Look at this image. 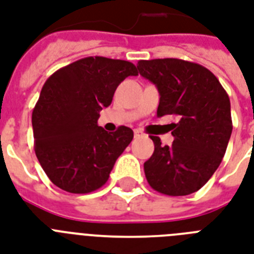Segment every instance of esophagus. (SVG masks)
Wrapping results in <instances>:
<instances>
[{"label":"esophagus","instance_id":"1","mask_svg":"<svg viewBox=\"0 0 254 254\" xmlns=\"http://www.w3.org/2000/svg\"><path fill=\"white\" fill-rule=\"evenodd\" d=\"M141 135H142V131L139 129H134V137H141Z\"/></svg>","mask_w":254,"mask_h":254}]
</instances>
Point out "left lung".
Returning <instances> with one entry per match:
<instances>
[{
	"label": "left lung",
	"mask_w": 254,
	"mask_h": 254,
	"mask_svg": "<svg viewBox=\"0 0 254 254\" xmlns=\"http://www.w3.org/2000/svg\"><path fill=\"white\" fill-rule=\"evenodd\" d=\"M138 71L159 92L157 116L175 115L174 142L162 146L151 137L154 153L143 163L151 189L169 196L200 190L216 171L232 133L231 101L209 69L175 58L139 61Z\"/></svg>",
	"instance_id": "1"
}]
</instances>
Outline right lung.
Returning <instances> with one entry per match:
<instances>
[{"mask_svg": "<svg viewBox=\"0 0 254 254\" xmlns=\"http://www.w3.org/2000/svg\"><path fill=\"white\" fill-rule=\"evenodd\" d=\"M133 63L88 57L58 69L46 80L33 111L34 149L50 181L71 193H88L107 183L116 161L133 139L120 127L97 125L116 88L137 76Z\"/></svg>", "mask_w": 254, "mask_h": 254, "instance_id": "add662e5", "label": "right lung"}]
</instances>
